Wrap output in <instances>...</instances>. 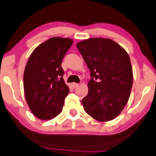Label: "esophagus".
Listing matches in <instances>:
<instances>
[{
	"label": "esophagus",
	"mask_w": 156,
	"mask_h": 156,
	"mask_svg": "<svg viewBox=\"0 0 156 156\" xmlns=\"http://www.w3.org/2000/svg\"><path fill=\"white\" fill-rule=\"evenodd\" d=\"M78 86H79V84H78V83H72V87H73V88H77Z\"/></svg>",
	"instance_id": "34e87169"
}]
</instances>
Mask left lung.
<instances>
[{
    "mask_svg": "<svg viewBox=\"0 0 156 156\" xmlns=\"http://www.w3.org/2000/svg\"><path fill=\"white\" fill-rule=\"evenodd\" d=\"M91 71L88 93L82 100L88 115L106 122L118 116L128 103L133 73L127 52L110 38H91L76 44Z\"/></svg>",
    "mask_w": 156,
    "mask_h": 156,
    "instance_id": "obj_1",
    "label": "left lung"
}]
</instances>
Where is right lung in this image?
Segmentation results:
<instances>
[{
    "label": "right lung",
    "instance_id": "right-lung-1",
    "mask_svg": "<svg viewBox=\"0 0 156 156\" xmlns=\"http://www.w3.org/2000/svg\"><path fill=\"white\" fill-rule=\"evenodd\" d=\"M72 44L71 38H51L35 48L28 58L24 72L25 98L38 119L51 120L62 111L70 91L61 64Z\"/></svg>",
    "mask_w": 156,
    "mask_h": 156
}]
</instances>
